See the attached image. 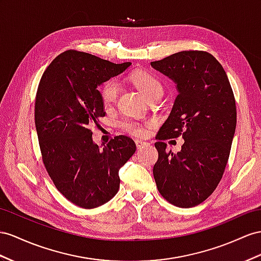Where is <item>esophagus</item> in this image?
<instances>
[{
  "label": "esophagus",
  "mask_w": 261,
  "mask_h": 261,
  "mask_svg": "<svg viewBox=\"0 0 261 261\" xmlns=\"http://www.w3.org/2000/svg\"><path fill=\"white\" fill-rule=\"evenodd\" d=\"M148 144H149L148 142L141 141V140H136V145H137L138 149H141V148H143L144 145H148Z\"/></svg>",
  "instance_id": "1"
}]
</instances>
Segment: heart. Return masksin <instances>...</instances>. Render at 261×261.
<instances>
[{
  "label": "heart",
  "mask_w": 261,
  "mask_h": 261,
  "mask_svg": "<svg viewBox=\"0 0 261 261\" xmlns=\"http://www.w3.org/2000/svg\"><path fill=\"white\" fill-rule=\"evenodd\" d=\"M131 82L135 84L143 95L151 100L159 96H162L163 86L161 82L153 75V73L145 70H138L131 73ZM119 93V84L115 79L107 80L103 85L100 87V96L103 103L111 105L116 101ZM148 123H142L137 120L130 118H123L119 121V126L123 132L128 133L133 137L142 138L148 133Z\"/></svg>",
  "instance_id": "heart-1"
}]
</instances>
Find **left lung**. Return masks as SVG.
<instances>
[{
  "label": "left lung",
  "mask_w": 261,
  "mask_h": 261,
  "mask_svg": "<svg viewBox=\"0 0 261 261\" xmlns=\"http://www.w3.org/2000/svg\"><path fill=\"white\" fill-rule=\"evenodd\" d=\"M151 65L178 90L156 135L153 176L169 203L189 208L211 196L223 177L237 122L235 97L223 66L207 51H178ZM178 136L185 144L173 155L164 141Z\"/></svg>",
  "instance_id": "8db88e82"
}]
</instances>
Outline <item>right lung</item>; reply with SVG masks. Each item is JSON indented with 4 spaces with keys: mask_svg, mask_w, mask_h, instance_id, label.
<instances>
[{
    "mask_svg": "<svg viewBox=\"0 0 261 261\" xmlns=\"http://www.w3.org/2000/svg\"><path fill=\"white\" fill-rule=\"evenodd\" d=\"M130 65L68 49L49 64L39 82L35 126L43 163L56 189L82 208H96L117 194L119 170L136 152L126 136L111 139L103 149L91 138V125L105 116L97 87Z\"/></svg>",
    "mask_w": 261,
    "mask_h": 261,
    "instance_id": "1",
    "label": "right lung"
}]
</instances>
